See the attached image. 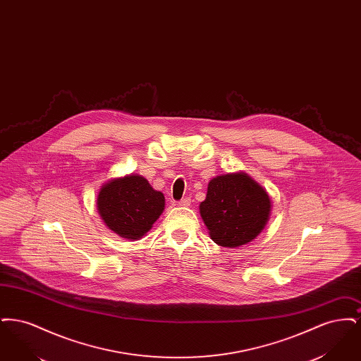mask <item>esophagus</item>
Returning <instances> with one entry per match:
<instances>
[{
    "mask_svg": "<svg viewBox=\"0 0 361 361\" xmlns=\"http://www.w3.org/2000/svg\"><path fill=\"white\" fill-rule=\"evenodd\" d=\"M178 206H180V207L190 206V199H189V197H185V199H181V200H180V202H178Z\"/></svg>",
    "mask_w": 361,
    "mask_h": 361,
    "instance_id": "1",
    "label": "esophagus"
}]
</instances>
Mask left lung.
<instances>
[{
  "label": "left lung",
  "mask_w": 361,
  "mask_h": 361,
  "mask_svg": "<svg viewBox=\"0 0 361 361\" xmlns=\"http://www.w3.org/2000/svg\"><path fill=\"white\" fill-rule=\"evenodd\" d=\"M209 237L224 247H240L255 240L269 221L268 192L245 172L226 173L208 183L199 206Z\"/></svg>",
  "instance_id": "left-lung-1"
}]
</instances>
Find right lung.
Segmentation results:
<instances>
[{
    "mask_svg": "<svg viewBox=\"0 0 361 361\" xmlns=\"http://www.w3.org/2000/svg\"><path fill=\"white\" fill-rule=\"evenodd\" d=\"M165 209V196L139 174H126L104 183L97 211L106 227L126 240H137Z\"/></svg>",
    "mask_w": 361,
    "mask_h": 361,
    "instance_id": "obj_1",
    "label": "right lung"
}]
</instances>
